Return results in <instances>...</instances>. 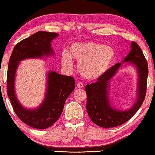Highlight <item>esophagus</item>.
<instances>
[{
    "mask_svg": "<svg viewBox=\"0 0 155 155\" xmlns=\"http://www.w3.org/2000/svg\"><path fill=\"white\" fill-rule=\"evenodd\" d=\"M84 84L83 83H81V82H78L77 84V87H78V88H82L83 87H84Z\"/></svg>",
    "mask_w": 155,
    "mask_h": 155,
    "instance_id": "34e87169",
    "label": "esophagus"
}]
</instances>
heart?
<instances>
[{
    "label": "heart",
    "instance_id": "obj_1",
    "mask_svg": "<svg viewBox=\"0 0 155 155\" xmlns=\"http://www.w3.org/2000/svg\"><path fill=\"white\" fill-rule=\"evenodd\" d=\"M115 58L111 47L101 44L87 41L76 42L64 51L61 55V62L67 70L72 68V59L78 61L77 70L80 74L87 79H97L104 74Z\"/></svg>",
    "mask_w": 155,
    "mask_h": 155
}]
</instances>
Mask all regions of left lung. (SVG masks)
<instances>
[{
  "label": "left lung",
  "mask_w": 155,
  "mask_h": 155,
  "mask_svg": "<svg viewBox=\"0 0 155 155\" xmlns=\"http://www.w3.org/2000/svg\"><path fill=\"white\" fill-rule=\"evenodd\" d=\"M131 50L122 63H118L97 78V81L87 84L86 109L90 118L94 124L104 128L121 125L131 118L143 102L146 93L148 68L142 50L135 41L130 45ZM135 66L137 71V99L132 107L127 110H117L112 106L109 99L110 79L116 74L122 63ZM125 66H124L125 67Z\"/></svg>",
  "instance_id": "obj_1"
}]
</instances>
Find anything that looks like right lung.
Here are the masks:
<instances>
[{"mask_svg":"<svg viewBox=\"0 0 155 155\" xmlns=\"http://www.w3.org/2000/svg\"><path fill=\"white\" fill-rule=\"evenodd\" d=\"M58 34L38 31L18 42L9 61L7 87L13 109L21 120L33 128L45 129L53 125L61 116L67 98L75 87L74 78L49 71L44 100L36 108H28L18 100L15 93V77L20 62L28 58H43L54 55L52 40Z\"/></svg>","mask_w":155,"mask_h":155,"instance_id":"add662e5","label":"right lung"}]
</instances>
